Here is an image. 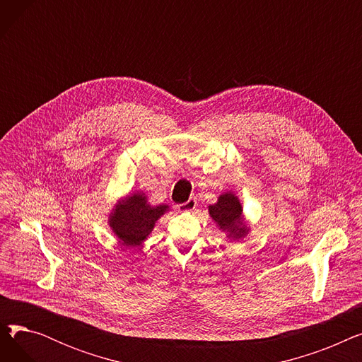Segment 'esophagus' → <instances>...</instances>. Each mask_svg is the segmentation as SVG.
Returning <instances> with one entry per match:
<instances>
[{
    "label": "esophagus",
    "instance_id": "esophagus-1",
    "mask_svg": "<svg viewBox=\"0 0 362 362\" xmlns=\"http://www.w3.org/2000/svg\"><path fill=\"white\" fill-rule=\"evenodd\" d=\"M179 206H180L182 211H192V210H195V206H197V199L195 198H189L186 202L180 204Z\"/></svg>",
    "mask_w": 362,
    "mask_h": 362
}]
</instances>
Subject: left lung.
Returning <instances> with one entry per match:
<instances>
[{
	"instance_id": "obj_1",
	"label": "left lung",
	"mask_w": 362,
	"mask_h": 362,
	"mask_svg": "<svg viewBox=\"0 0 362 362\" xmlns=\"http://www.w3.org/2000/svg\"><path fill=\"white\" fill-rule=\"evenodd\" d=\"M210 216L220 226V229L227 232V236L232 239H239L248 233V227L243 224L242 220V206L235 197V194L227 192L220 195L218 202L210 205Z\"/></svg>"
}]
</instances>
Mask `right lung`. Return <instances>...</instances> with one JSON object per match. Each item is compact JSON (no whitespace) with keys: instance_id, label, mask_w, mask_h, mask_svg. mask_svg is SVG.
I'll return each mask as SVG.
<instances>
[{"instance_id":"add662e5","label":"right lung","mask_w":362,"mask_h":362,"mask_svg":"<svg viewBox=\"0 0 362 362\" xmlns=\"http://www.w3.org/2000/svg\"><path fill=\"white\" fill-rule=\"evenodd\" d=\"M167 210V205L151 206L144 194H133L124 202L116 205V210L110 217V226L124 246H138Z\"/></svg>"}]
</instances>
